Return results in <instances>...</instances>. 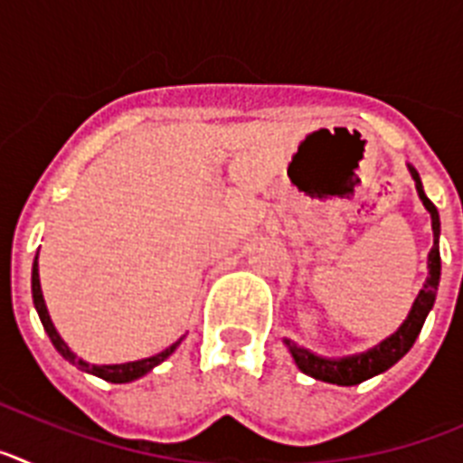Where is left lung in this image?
<instances>
[{
  "label": "left lung",
  "instance_id": "1",
  "mask_svg": "<svg viewBox=\"0 0 463 463\" xmlns=\"http://www.w3.org/2000/svg\"><path fill=\"white\" fill-rule=\"evenodd\" d=\"M412 181H415L417 194L422 199L424 208L431 215V229H433V248L429 252V278L424 282V288L417 294L415 304H412L411 313L403 320V325L392 334L390 338H384L380 345L371 347L366 353L350 354V357L331 359V357H320V354L310 353L306 347L297 345L294 341L285 338V345L289 347L294 362L306 375L315 380H322V383L341 384V387H353V384L364 383V380L373 378V375L383 373V371L392 369L396 362H399L403 354L408 353L415 343V338L420 336L422 331L424 320H427L429 310L433 308V301H436V292H439L440 282V250H439V236H440V218L439 208L433 206L431 199L424 194L422 181H420V174L415 171V166L408 165Z\"/></svg>",
  "mask_w": 463,
  "mask_h": 463
}]
</instances>
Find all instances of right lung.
Returning a JSON list of instances; mask_svg holds the SVG:
<instances>
[{
  "label": "right lung",
  "mask_w": 463,
  "mask_h": 463,
  "mask_svg": "<svg viewBox=\"0 0 463 463\" xmlns=\"http://www.w3.org/2000/svg\"><path fill=\"white\" fill-rule=\"evenodd\" d=\"M36 260H39V252H36ZM34 260V267H32V298H34V308L36 313H39V320L41 325H43V329H46V334L51 336L52 345H55V350L60 354H62L67 362L76 364L80 371H85V373H92L97 375V378L106 380V383H132V380L141 378V375H146L148 371H153L157 364L165 362L166 357H169L171 353H174L175 347L181 345V341H175L174 345H169L166 350H162L159 354H155V357H148V359H138V362H127V364H104V366H97V364H88L83 362V359H79L76 354L69 350L67 343L62 341V336L57 334L55 325H52L51 315H48V308H46V301H43V292H41V280H39V261Z\"/></svg>",
  "instance_id": "right-lung-1"
}]
</instances>
